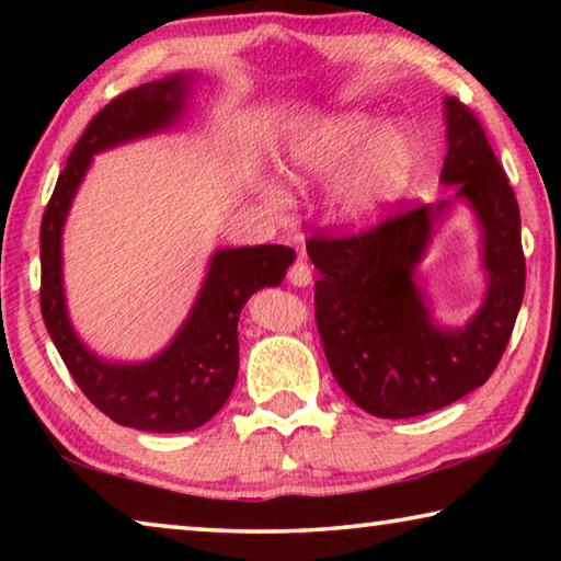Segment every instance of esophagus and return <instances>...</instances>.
Returning a JSON list of instances; mask_svg holds the SVG:
<instances>
[{
    "instance_id": "34e87169",
    "label": "esophagus",
    "mask_w": 561,
    "mask_h": 561,
    "mask_svg": "<svg viewBox=\"0 0 561 561\" xmlns=\"http://www.w3.org/2000/svg\"><path fill=\"white\" fill-rule=\"evenodd\" d=\"M289 282L294 284V287H309L311 284V270L309 264L304 260H297L289 267Z\"/></svg>"
}]
</instances>
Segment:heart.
<instances>
[{
  "label": "heart",
  "instance_id": "heart-1",
  "mask_svg": "<svg viewBox=\"0 0 561 561\" xmlns=\"http://www.w3.org/2000/svg\"><path fill=\"white\" fill-rule=\"evenodd\" d=\"M415 140L405 128H383L366 113H339L297 138L287 156L291 183L344 178L331 197L341 225L360 227L401 201L415 168ZM264 195L274 207L287 205V190L267 183Z\"/></svg>",
  "mask_w": 561,
  "mask_h": 561
}]
</instances>
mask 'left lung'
Here are the masks:
<instances>
[{
	"label": "left lung",
	"mask_w": 561,
	"mask_h": 561,
	"mask_svg": "<svg viewBox=\"0 0 561 561\" xmlns=\"http://www.w3.org/2000/svg\"><path fill=\"white\" fill-rule=\"evenodd\" d=\"M440 183L453 201L388 217L354 237H311L317 327L344 393L378 417L438 411L488 381L500 364L525 297L519 207L474 113L445 99ZM462 199L481 227L489 287L465 328L434 321L416 267L449 207Z\"/></svg>",
	"instance_id": "1"
}]
</instances>
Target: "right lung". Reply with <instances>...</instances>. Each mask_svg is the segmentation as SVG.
<instances>
[{
    "instance_id": "add662e5",
    "label": "right lung",
    "mask_w": 561,
    "mask_h": 561,
    "mask_svg": "<svg viewBox=\"0 0 561 561\" xmlns=\"http://www.w3.org/2000/svg\"><path fill=\"white\" fill-rule=\"evenodd\" d=\"M195 79L193 71L170 73L121 93L101 108L66 160L42 220V317L54 346L76 386L101 413L148 433L195 431L220 411L240 368V311L257 289L282 284L294 262V250L284 244L217 250L183 327L160 354L138 364L101 358L73 331L61 257L73 195L96 153L175 128L187 111Z\"/></svg>"
}]
</instances>
